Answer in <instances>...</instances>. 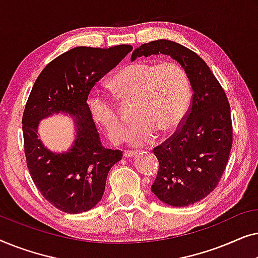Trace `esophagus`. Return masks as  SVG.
<instances>
[{
    "mask_svg": "<svg viewBox=\"0 0 258 258\" xmlns=\"http://www.w3.org/2000/svg\"><path fill=\"white\" fill-rule=\"evenodd\" d=\"M136 155L135 151H124V154H123V156L125 158H130V157H134Z\"/></svg>",
    "mask_w": 258,
    "mask_h": 258,
    "instance_id": "esophagus-1",
    "label": "esophagus"
}]
</instances>
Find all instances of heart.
I'll use <instances>...</instances> for the list:
<instances>
[{
    "mask_svg": "<svg viewBox=\"0 0 258 258\" xmlns=\"http://www.w3.org/2000/svg\"><path fill=\"white\" fill-rule=\"evenodd\" d=\"M110 88L123 102H134L136 119L125 135L133 147L151 143L160 132H176L186 117L191 102V86L185 70L176 62H135L119 70ZM91 117L103 129L112 143L121 142L125 123L117 107L107 96L89 97Z\"/></svg>",
    "mask_w": 258,
    "mask_h": 258,
    "instance_id": "b5f03b06",
    "label": "heart"
}]
</instances>
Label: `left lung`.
<instances>
[{"instance_id": "1", "label": "left lung", "mask_w": 258, "mask_h": 258, "mask_svg": "<svg viewBox=\"0 0 258 258\" xmlns=\"http://www.w3.org/2000/svg\"><path fill=\"white\" fill-rule=\"evenodd\" d=\"M169 55L185 70L192 100L182 125L154 148L158 172L151 190L172 207H188L216 188L232 146V123L227 95L209 67L196 52L169 40L135 49L132 58Z\"/></svg>"}]
</instances>
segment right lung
Listing matches in <instances>:
<instances>
[{"instance_id":"right-lung-1","label":"right lung","mask_w":258,"mask_h":258,"mask_svg":"<svg viewBox=\"0 0 258 258\" xmlns=\"http://www.w3.org/2000/svg\"><path fill=\"white\" fill-rule=\"evenodd\" d=\"M132 50L128 44L70 49L45 66L28 97L22 117L28 169L42 196L64 213L96 206L109 170L123 156L102 146L87 100L95 83ZM59 112L74 118L77 139L68 152L54 153L38 139L37 129L41 119Z\"/></svg>"}]
</instances>
